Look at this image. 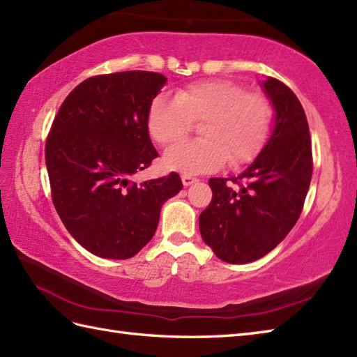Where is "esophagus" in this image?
I'll use <instances>...</instances> for the list:
<instances>
[{
  "label": "esophagus",
  "instance_id": "1",
  "mask_svg": "<svg viewBox=\"0 0 357 357\" xmlns=\"http://www.w3.org/2000/svg\"><path fill=\"white\" fill-rule=\"evenodd\" d=\"M199 179L195 178V176H190V175H182V184H184L185 187L192 185V184H196Z\"/></svg>",
  "mask_w": 357,
  "mask_h": 357
}]
</instances>
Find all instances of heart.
<instances>
[{
	"label": "heart",
	"mask_w": 357,
	"mask_h": 357,
	"mask_svg": "<svg viewBox=\"0 0 357 357\" xmlns=\"http://www.w3.org/2000/svg\"><path fill=\"white\" fill-rule=\"evenodd\" d=\"M272 120L273 105L266 94L231 80H202L178 89L173 98H153L147 130L155 143L170 146L202 121V139L170 147L162 160L165 169L201 175L227 161L234 167L252 161L266 143Z\"/></svg>",
	"instance_id": "heart-1"
}]
</instances>
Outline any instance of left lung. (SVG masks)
<instances>
[{"instance_id": "left-lung-1", "label": "left lung", "mask_w": 357, "mask_h": 357, "mask_svg": "<svg viewBox=\"0 0 357 357\" xmlns=\"http://www.w3.org/2000/svg\"><path fill=\"white\" fill-rule=\"evenodd\" d=\"M263 86L277 112L272 135L243 173L208 181L213 199L199 216L204 242L231 264L261 259L289 234L313 172L309 123L300 100L277 79Z\"/></svg>"}]
</instances>
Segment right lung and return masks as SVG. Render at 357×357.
I'll return each instance as SVG.
<instances>
[{"instance_id":"right-lung-1","label":"right lung","mask_w":357,"mask_h":357,"mask_svg":"<svg viewBox=\"0 0 357 357\" xmlns=\"http://www.w3.org/2000/svg\"><path fill=\"white\" fill-rule=\"evenodd\" d=\"M152 71L82 82L57 111L45 143L54 208L76 242L102 259L126 260L151 242L160 211L182 190L178 173L132 181L158 156L147 112L165 84Z\"/></svg>"}]
</instances>
